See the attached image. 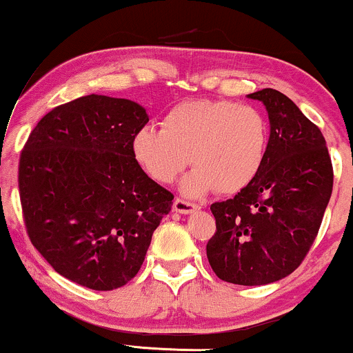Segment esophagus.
Masks as SVG:
<instances>
[{"instance_id": "esophagus-1", "label": "esophagus", "mask_w": 353, "mask_h": 353, "mask_svg": "<svg viewBox=\"0 0 353 353\" xmlns=\"http://www.w3.org/2000/svg\"><path fill=\"white\" fill-rule=\"evenodd\" d=\"M172 209L179 214H192V212H196L199 208H197L196 204H190V202L184 201V199H176L174 201Z\"/></svg>"}]
</instances>
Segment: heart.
Listing matches in <instances>:
<instances>
[{"instance_id": "1", "label": "heart", "mask_w": 353, "mask_h": 353, "mask_svg": "<svg viewBox=\"0 0 353 353\" xmlns=\"http://www.w3.org/2000/svg\"><path fill=\"white\" fill-rule=\"evenodd\" d=\"M161 128L137 129L132 157L159 184H171L190 159L196 168L181 181L182 194L189 197H202L216 188L221 194H236L254 181L264 163L269 125L249 104L184 101L165 112Z\"/></svg>"}]
</instances>
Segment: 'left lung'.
Segmentation results:
<instances>
[{
    "instance_id": "1",
    "label": "left lung",
    "mask_w": 353,
    "mask_h": 353,
    "mask_svg": "<svg viewBox=\"0 0 353 353\" xmlns=\"http://www.w3.org/2000/svg\"><path fill=\"white\" fill-rule=\"evenodd\" d=\"M267 109L270 136L261 171L234 199L210 205L216 234L208 259L222 281L265 285L292 274L317 237L334 171L325 139L275 89L247 94Z\"/></svg>"
}]
</instances>
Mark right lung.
<instances>
[{
    "instance_id": "add662e5",
    "label": "right lung",
    "mask_w": 353,
    "mask_h": 353,
    "mask_svg": "<svg viewBox=\"0 0 353 353\" xmlns=\"http://www.w3.org/2000/svg\"><path fill=\"white\" fill-rule=\"evenodd\" d=\"M141 104L89 94L39 121L19 159L28 236L56 272L92 290L123 287L139 272L174 196L136 163Z\"/></svg>"
}]
</instances>
